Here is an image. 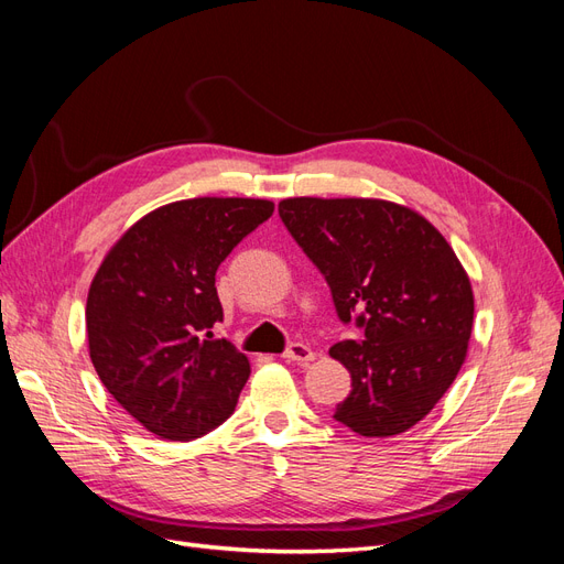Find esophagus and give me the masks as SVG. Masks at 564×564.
<instances>
[{"instance_id":"34e87169","label":"esophagus","mask_w":564,"mask_h":564,"mask_svg":"<svg viewBox=\"0 0 564 564\" xmlns=\"http://www.w3.org/2000/svg\"><path fill=\"white\" fill-rule=\"evenodd\" d=\"M282 357H284L286 362L308 365V362L315 360V352H313L311 346H305V344H301V340H296V344H292V346H289V348L282 352Z\"/></svg>"}]
</instances>
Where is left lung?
<instances>
[{
    "instance_id": "1",
    "label": "left lung",
    "mask_w": 564,
    "mask_h": 564,
    "mask_svg": "<svg viewBox=\"0 0 564 564\" xmlns=\"http://www.w3.org/2000/svg\"><path fill=\"white\" fill-rule=\"evenodd\" d=\"M278 212L327 280L338 319L365 332L329 348L352 379L334 419L365 437L409 431L466 360L475 305L464 265L429 220L400 204L292 197Z\"/></svg>"
}]
</instances>
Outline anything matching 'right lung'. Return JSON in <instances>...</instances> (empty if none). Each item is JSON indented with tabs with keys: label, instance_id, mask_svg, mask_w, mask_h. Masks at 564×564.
<instances>
[{
	"label": "right lung",
	"instance_id": "1",
	"mask_svg": "<svg viewBox=\"0 0 564 564\" xmlns=\"http://www.w3.org/2000/svg\"><path fill=\"white\" fill-rule=\"evenodd\" d=\"M275 212L268 199L197 197L143 216L100 263L87 299L89 355L110 395L162 440L207 435L249 379L247 355L214 338L216 270Z\"/></svg>",
	"mask_w": 564,
	"mask_h": 564
}]
</instances>
